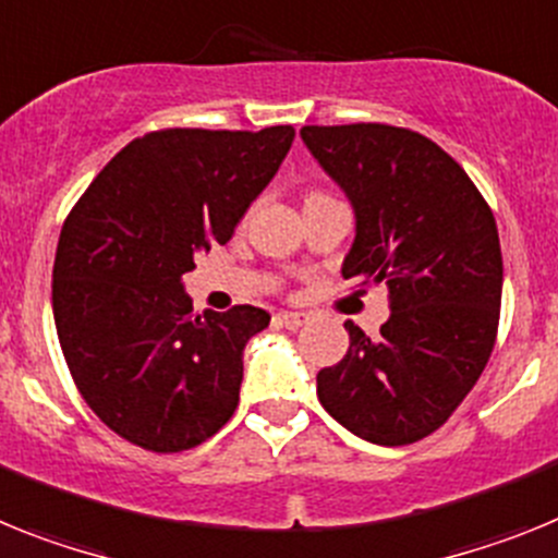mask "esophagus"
Here are the masks:
<instances>
[{"instance_id":"esophagus-1","label":"esophagus","mask_w":558,"mask_h":558,"mask_svg":"<svg viewBox=\"0 0 558 558\" xmlns=\"http://www.w3.org/2000/svg\"><path fill=\"white\" fill-rule=\"evenodd\" d=\"M275 323L280 328H289V331H298L308 323V314L306 312H278L275 314Z\"/></svg>"}]
</instances>
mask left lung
Here are the masks:
<instances>
[{"instance_id": "left-lung-1", "label": "left lung", "mask_w": 558, "mask_h": 558, "mask_svg": "<svg viewBox=\"0 0 558 558\" xmlns=\"http://www.w3.org/2000/svg\"><path fill=\"white\" fill-rule=\"evenodd\" d=\"M300 137L345 191L356 239L342 278L387 286L390 317L317 373V399L353 435L404 447L435 433L494 351L502 255L492 207L440 145L385 123L303 125Z\"/></svg>"}]
</instances>
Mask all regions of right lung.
I'll return each mask as SVG.
<instances>
[{"instance_id": "right-lung-1", "label": "right lung", "mask_w": 558, "mask_h": 558, "mask_svg": "<svg viewBox=\"0 0 558 558\" xmlns=\"http://www.w3.org/2000/svg\"><path fill=\"white\" fill-rule=\"evenodd\" d=\"M292 140V125L145 134L66 216L52 266L58 342L92 413L129 444L182 452L235 413L244 345L269 314H193L182 275L232 239Z\"/></svg>"}]
</instances>
